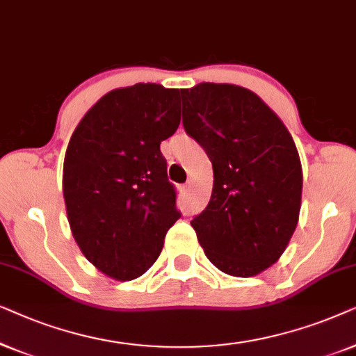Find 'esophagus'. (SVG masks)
<instances>
[{
	"mask_svg": "<svg viewBox=\"0 0 356 356\" xmlns=\"http://www.w3.org/2000/svg\"><path fill=\"white\" fill-rule=\"evenodd\" d=\"M188 192H191V186H188V184L187 186H182V193H188Z\"/></svg>",
	"mask_w": 356,
	"mask_h": 356,
	"instance_id": "34e87169",
	"label": "esophagus"
}]
</instances>
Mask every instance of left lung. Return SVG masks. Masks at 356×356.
<instances>
[{"label":"left lung","instance_id":"obj_1","mask_svg":"<svg viewBox=\"0 0 356 356\" xmlns=\"http://www.w3.org/2000/svg\"><path fill=\"white\" fill-rule=\"evenodd\" d=\"M184 129L213 165V191L193 218L208 260L233 277L277 262L295 233L302 170L290 131L272 108L236 84L182 89Z\"/></svg>","mask_w":356,"mask_h":356}]
</instances>
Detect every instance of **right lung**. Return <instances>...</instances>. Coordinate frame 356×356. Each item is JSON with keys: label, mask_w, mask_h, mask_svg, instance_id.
<instances>
[{"label": "right lung", "mask_w": 356, "mask_h": 356, "mask_svg": "<svg viewBox=\"0 0 356 356\" xmlns=\"http://www.w3.org/2000/svg\"><path fill=\"white\" fill-rule=\"evenodd\" d=\"M179 94L154 83L113 89L89 108L66 148L71 233L84 257L113 280L143 275L181 218L159 149L181 123Z\"/></svg>", "instance_id": "obj_1"}]
</instances>
